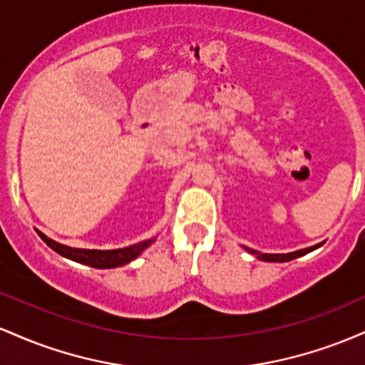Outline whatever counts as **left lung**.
Returning a JSON list of instances; mask_svg holds the SVG:
<instances>
[{"instance_id": "obj_1", "label": "left lung", "mask_w": 365, "mask_h": 365, "mask_svg": "<svg viewBox=\"0 0 365 365\" xmlns=\"http://www.w3.org/2000/svg\"><path fill=\"white\" fill-rule=\"evenodd\" d=\"M317 247H321V244H319V245H314V247H309V249L297 250V252H288V254H261V252H257V250H252V249H249V252H252V254L257 255V259H261V261H269V262H287V261H292V259L300 257V255L309 254V252H311V250L317 249Z\"/></svg>"}]
</instances>
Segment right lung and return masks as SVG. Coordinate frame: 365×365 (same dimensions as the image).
<instances>
[{
    "label": "right lung",
    "instance_id": "obj_1",
    "mask_svg": "<svg viewBox=\"0 0 365 365\" xmlns=\"http://www.w3.org/2000/svg\"><path fill=\"white\" fill-rule=\"evenodd\" d=\"M39 237L48 244L54 252H58L63 257L72 259L75 262L87 264V266L98 267V269H106V267H116L123 266L139 255L145 247L153 244L154 240H145L140 242V244L125 247V249H115V250H89V249H72V247H66L58 244V242L51 240L44 235V233H39Z\"/></svg>",
    "mask_w": 365,
    "mask_h": 365
}]
</instances>
